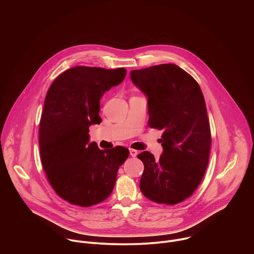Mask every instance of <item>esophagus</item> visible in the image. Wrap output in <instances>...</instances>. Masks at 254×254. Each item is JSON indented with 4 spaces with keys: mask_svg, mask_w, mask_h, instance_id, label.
I'll return each instance as SVG.
<instances>
[{
    "mask_svg": "<svg viewBox=\"0 0 254 254\" xmlns=\"http://www.w3.org/2000/svg\"><path fill=\"white\" fill-rule=\"evenodd\" d=\"M137 154H138V152L136 151V150H133V149H129V155L131 156V157H136L137 156Z\"/></svg>",
    "mask_w": 254,
    "mask_h": 254,
    "instance_id": "esophagus-1",
    "label": "esophagus"
}]
</instances>
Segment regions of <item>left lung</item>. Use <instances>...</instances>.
Wrapping results in <instances>:
<instances>
[{
  "label": "left lung",
  "mask_w": 254,
  "mask_h": 254,
  "mask_svg": "<svg viewBox=\"0 0 254 254\" xmlns=\"http://www.w3.org/2000/svg\"><path fill=\"white\" fill-rule=\"evenodd\" d=\"M130 79L148 98L149 127L164 131L159 160L147 151L137 156L144 166L139 189L153 202L178 204L197 189L209 162L211 132L203 93L175 64L132 70Z\"/></svg>",
  "instance_id": "8db88e82"
}]
</instances>
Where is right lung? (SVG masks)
<instances>
[{
	"label": "right lung",
	"mask_w": 254,
	"mask_h": 254,
	"mask_svg": "<svg viewBox=\"0 0 254 254\" xmlns=\"http://www.w3.org/2000/svg\"><path fill=\"white\" fill-rule=\"evenodd\" d=\"M127 69L76 66L64 71L45 97L39 127L43 169L59 197L89 207L114 190L127 148L99 150L89 141V127L101 122L99 102L105 91L123 82Z\"/></svg>",
	"instance_id": "right-lung-1"
}]
</instances>
